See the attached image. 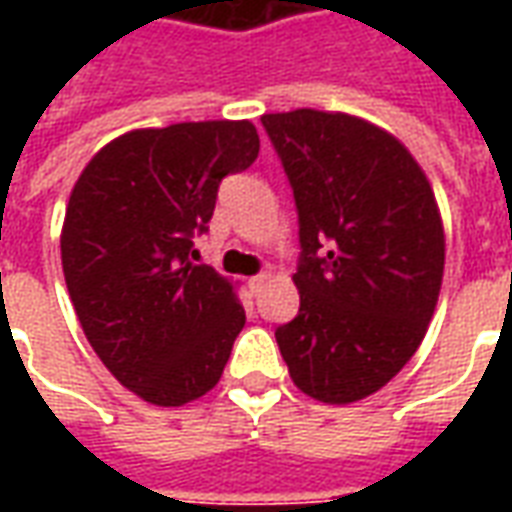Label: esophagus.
Masks as SVG:
<instances>
[{
    "instance_id": "34e87169",
    "label": "esophagus",
    "mask_w": 512,
    "mask_h": 512,
    "mask_svg": "<svg viewBox=\"0 0 512 512\" xmlns=\"http://www.w3.org/2000/svg\"><path fill=\"white\" fill-rule=\"evenodd\" d=\"M268 279H271V274H268V271H263V274H257V277L249 279V290H252V293H260V290H263L268 285Z\"/></svg>"
}]
</instances>
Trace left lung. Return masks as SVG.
<instances>
[{
    "label": "left lung",
    "instance_id": "1",
    "mask_svg": "<svg viewBox=\"0 0 512 512\" xmlns=\"http://www.w3.org/2000/svg\"><path fill=\"white\" fill-rule=\"evenodd\" d=\"M299 208V315L277 329L293 384L365 400L417 354L444 277V224L408 147L365 117L263 115ZM327 255L317 257V249Z\"/></svg>",
    "mask_w": 512,
    "mask_h": 512
}]
</instances>
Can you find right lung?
I'll use <instances>...</instances> for the list:
<instances>
[{
    "label": "right lung",
    "instance_id": "1",
    "mask_svg": "<svg viewBox=\"0 0 512 512\" xmlns=\"http://www.w3.org/2000/svg\"><path fill=\"white\" fill-rule=\"evenodd\" d=\"M257 153L249 120L134 128L73 183L60 233L73 310L106 370L153 406L211 392L244 329L233 279L191 263V238Z\"/></svg>",
    "mask_w": 512,
    "mask_h": 512
}]
</instances>
